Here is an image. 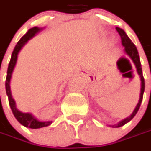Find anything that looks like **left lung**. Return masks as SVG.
Masks as SVG:
<instances>
[{"instance_id":"1","label":"left lung","mask_w":151,"mask_h":151,"mask_svg":"<svg viewBox=\"0 0 151 151\" xmlns=\"http://www.w3.org/2000/svg\"><path fill=\"white\" fill-rule=\"evenodd\" d=\"M116 30L117 32H119L120 38H121V42H122V45L124 47V51L125 53L132 58V60L133 61L135 66L137 68V71L138 73V75L140 76V79H141V93H140V98H139V101L137 103L135 110L133 111V113H132V115L126 119H124V120L120 121L118 124H113V125H110L112 127H120V126H123L124 124L126 123H128L130 120H132L134 116L137 114V111L139 110V107H140V105L141 102L143 101V96H144V92H145V78H144V76H143V72H142V67H141V63H140V58H139V55H138V52H137V47L132 42V40L129 38V37L126 35V33L124 32V30H122L121 28L119 27H116Z\"/></svg>"}]
</instances>
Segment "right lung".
<instances>
[{"instance_id":"obj_1","label":"right lung","mask_w":151,"mask_h":151,"mask_svg":"<svg viewBox=\"0 0 151 151\" xmlns=\"http://www.w3.org/2000/svg\"><path fill=\"white\" fill-rule=\"evenodd\" d=\"M40 30H42V28H39L38 27H32L30 30H28L27 33L19 40V42L17 43V45L14 49V51L12 53V57H11V59H10L9 64H8V68H7L6 78V94L8 97V102H9V106L11 107L12 112L14 113V117L16 118L17 120L20 124H23L26 127H28V128H32V129H38V128H41V127L48 126L51 124V121L41 122V121H38L36 118H34V116L32 113H24L19 111L17 109L15 101L12 97L11 89H10V80H11L12 73L14 71V66L16 64L17 58H18V54H19V50L27 44V41L29 39H31L32 37H34V35L36 33H38Z\"/></svg>"}]
</instances>
